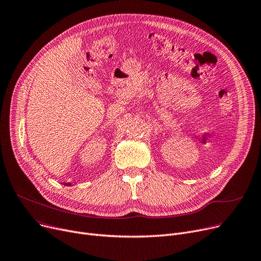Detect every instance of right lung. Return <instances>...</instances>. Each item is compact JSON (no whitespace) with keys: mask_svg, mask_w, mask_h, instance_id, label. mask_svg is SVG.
I'll return each instance as SVG.
<instances>
[{"mask_svg":"<svg viewBox=\"0 0 261 261\" xmlns=\"http://www.w3.org/2000/svg\"><path fill=\"white\" fill-rule=\"evenodd\" d=\"M65 185H69V186H71V184H65Z\"/></svg>","mask_w":261,"mask_h":261,"instance_id":"obj_1","label":"right lung"}]
</instances>
